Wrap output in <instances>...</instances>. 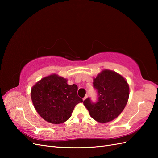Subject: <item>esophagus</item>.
Listing matches in <instances>:
<instances>
[{"instance_id":"obj_1","label":"esophagus","mask_w":158,"mask_h":158,"mask_svg":"<svg viewBox=\"0 0 158 158\" xmlns=\"http://www.w3.org/2000/svg\"><path fill=\"white\" fill-rule=\"evenodd\" d=\"M88 96L86 94V95L85 96V97H84V98H83V100H85V99H86L87 98H88Z\"/></svg>"}]
</instances>
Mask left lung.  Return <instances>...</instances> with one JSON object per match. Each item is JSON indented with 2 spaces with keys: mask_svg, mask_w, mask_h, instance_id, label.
Returning a JSON list of instances; mask_svg holds the SVG:
<instances>
[{
  "mask_svg": "<svg viewBox=\"0 0 158 158\" xmlns=\"http://www.w3.org/2000/svg\"><path fill=\"white\" fill-rule=\"evenodd\" d=\"M94 88L97 90L98 101L89 98L83 101L94 119L106 123L115 119L125 108L129 98V85L123 77L115 71L103 70L94 78Z\"/></svg>",
  "mask_w": 158,
  "mask_h": 158,
  "instance_id": "obj_1",
  "label": "left lung"
}]
</instances>
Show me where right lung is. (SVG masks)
Returning a JSON list of instances; mask_svg holds the SVG:
<instances>
[{
  "mask_svg": "<svg viewBox=\"0 0 158 158\" xmlns=\"http://www.w3.org/2000/svg\"><path fill=\"white\" fill-rule=\"evenodd\" d=\"M78 87L68 85L67 79L56 74L41 79L31 89V99L43 119L53 124L68 120L76 105L82 102L77 95Z\"/></svg>",
  "mask_w": 158,
  "mask_h": 158,
  "instance_id": "right-lung-1",
  "label": "right lung"
}]
</instances>
